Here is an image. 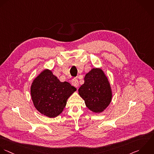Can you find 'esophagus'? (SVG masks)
Here are the masks:
<instances>
[{
  "label": "esophagus",
  "mask_w": 154,
  "mask_h": 154,
  "mask_svg": "<svg viewBox=\"0 0 154 154\" xmlns=\"http://www.w3.org/2000/svg\"><path fill=\"white\" fill-rule=\"evenodd\" d=\"M71 83H72V86H74L75 87V88H77V87L79 86V82H78V80H76V79L73 80L71 82Z\"/></svg>",
  "instance_id": "34e87169"
}]
</instances>
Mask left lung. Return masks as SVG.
<instances>
[{
    "label": "left lung",
    "mask_w": 154,
    "mask_h": 154,
    "mask_svg": "<svg viewBox=\"0 0 154 154\" xmlns=\"http://www.w3.org/2000/svg\"><path fill=\"white\" fill-rule=\"evenodd\" d=\"M85 83L79 89V94L86 106L95 113H101L112 100V89L108 77L100 68H92L85 75Z\"/></svg>",
    "instance_id": "obj_1"
}]
</instances>
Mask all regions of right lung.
Here are the masks:
<instances>
[{
	"mask_svg": "<svg viewBox=\"0 0 154 154\" xmlns=\"http://www.w3.org/2000/svg\"><path fill=\"white\" fill-rule=\"evenodd\" d=\"M77 89L61 82L52 71L45 69L33 80L30 95L36 109L42 115L54 118L62 113L68 98Z\"/></svg>",
	"mask_w": 154,
	"mask_h": 154,
	"instance_id": "add662e5",
	"label": "right lung"
}]
</instances>
